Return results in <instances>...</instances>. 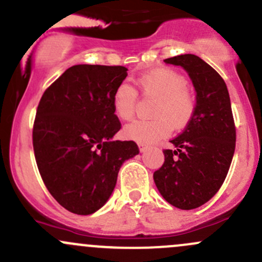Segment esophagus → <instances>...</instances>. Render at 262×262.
I'll list each match as a JSON object with an SVG mask.
<instances>
[{
	"label": "esophagus",
	"mask_w": 262,
	"mask_h": 262,
	"mask_svg": "<svg viewBox=\"0 0 262 262\" xmlns=\"http://www.w3.org/2000/svg\"><path fill=\"white\" fill-rule=\"evenodd\" d=\"M139 150H140V152H145V150H147L148 149V145L147 144H143V143H139Z\"/></svg>",
	"instance_id": "34e87169"
}]
</instances>
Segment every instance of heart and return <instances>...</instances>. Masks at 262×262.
Returning <instances> with one entry per match:
<instances>
[{
	"mask_svg": "<svg viewBox=\"0 0 262 262\" xmlns=\"http://www.w3.org/2000/svg\"><path fill=\"white\" fill-rule=\"evenodd\" d=\"M137 84L145 96L156 98L150 120H137L125 126L126 138L143 144H152L164 138L174 128H183L191 122L196 110V99L187 88L183 75L168 68H159L142 74ZM113 109L119 119H133L137 92L126 81L120 82L113 93Z\"/></svg>",
	"mask_w": 262,
	"mask_h": 262,
	"instance_id": "1",
	"label": "heart"
}]
</instances>
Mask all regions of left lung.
Here are the masks:
<instances>
[{
    "instance_id": "left-lung-1",
    "label": "left lung",
    "mask_w": 262,
    "mask_h": 262,
    "mask_svg": "<svg viewBox=\"0 0 262 262\" xmlns=\"http://www.w3.org/2000/svg\"><path fill=\"white\" fill-rule=\"evenodd\" d=\"M164 62L187 71L196 90V110L184 130L170 140L174 149L163 150L164 163L153 178L168 203L193 210L219 192L232 162L236 129L230 95L220 74L196 55Z\"/></svg>"
}]
</instances>
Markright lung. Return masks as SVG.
Returning <instances> with one entry per match:
<instances>
[{"mask_svg":"<svg viewBox=\"0 0 262 262\" xmlns=\"http://www.w3.org/2000/svg\"><path fill=\"white\" fill-rule=\"evenodd\" d=\"M124 66L74 65L43 93L32 143L38 172L68 211L92 214L103 207L120 167L139 153L133 140H113L120 122L113 93L128 75Z\"/></svg>","mask_w":262,"mask_h":262,"instance_id":"1","label":"right lung"}]
</instances>
